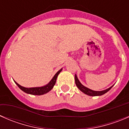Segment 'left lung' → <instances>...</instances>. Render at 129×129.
<instances>
[{
    "instance_id": "obj_1",
    "label": "left lung",
    "mask_w": 129,
    "mask_h": 129,
    "mask_svg": "<svg viewBox=\"0 0 129 129\" xmlns=\"http://www.w3.org/2000/svg\"><path fill=\"white\" fill-rule=\"evenodd\" d=\"M75 84H76L77 87L79 88V90L82 91V92H84V93L85 94L88 95L90 96H99V95H102L104 94V93L107 92L109 90L112 86L110 87V88L109 89L104 90H102V91H94V90H92L88 89V88L85 87V86L82 85L81 83L79 82V79H78L76 75H75Z\"/></svg>"
}]
</instances>
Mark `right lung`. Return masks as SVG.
<instances>
[{
  "label": "right lung",
  "mask_w": 129,
  "mask_h": 129,
  "mask_svg": "<svg viewBox=\"0 0 129 129\" xmlns=\"http://www.w3.org/2000/svg\"><path fill=\"white\" fill-rule=\"evenodd\" d=\"M62 71V69H60V71H58L57 72V74L54 75V77H53V79H52L51 81L47 84V85H45V86L40 87H32V88H25L24 87L21 86V85H19V84L15 82V84L17 85V86L20 88V89L22 91H24V92L27 93H29V94L32 95H43L44 93H46L47 92H49L53 87H54V85L55 84L56 82V80L58 75L59 74V73Z\"/></svg>",
  "instance_id": "1"
}]
</instances>
